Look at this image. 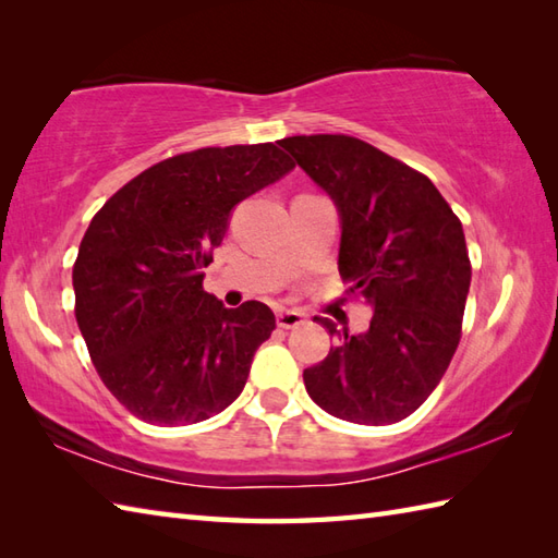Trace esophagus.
I'll use <instances>...</instances> for the list:
<instances>
[{"label": "esophagus", "instance_id": "1", "mask_svg": "<svg viewBox=\"0 0 558 558\" xmlns=\"http://www.w3.org/2000/svg\"><path fill=\"white\" fill-rule=\"evenodd\" d=\"M276 322H278L280 328H288L290 330V328L302 326L304 324V316L300 312H280Z\"/></svg>", "mask_w": 558, "mask_h": 558}]
</instances>
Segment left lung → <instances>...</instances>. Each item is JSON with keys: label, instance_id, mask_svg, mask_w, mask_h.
I'll use <instances>...</instances> for the list:
<instances>
[{"label": "left lung", "instance_id": "obj_1", "mask_svg": "<svg viewBox=\"0 0 558 558\" xmlns=\"http://www.w3.org/2000/svg\"><path fill=\"white\" fill-rule=\"evenodd\" d=\"M280 146L336 201L340 276L374 306L366 333L345 328L304 369L306 393L338 420L396 424L432 396L462 336L472 266L460 218L429 177L362 138L288 136ZM314 322L338 333L330 318Z\"/></svg>", "mask_w": 558, "mask_h": 558}]
</instances>
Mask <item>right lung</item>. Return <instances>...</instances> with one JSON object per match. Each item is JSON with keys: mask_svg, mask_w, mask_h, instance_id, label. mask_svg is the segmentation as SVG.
I'll return each mask as SVG.
<instances>
[{"mask_svg": "<svg viewBox=\"0 0 558 558\" xmlns=\"http://www.w3.org/2000/svg\"><path fill=\"white\" fill-rule=\"evenodd\" d=\"M294 162L276 144L196 148L136 174L93 216L74 260V314L102 384L156 426L204 422L242 393L276 328L264 302L204 290L232 208Z\"/></svg>", "mask_w": 558, "mask_h": 558, "instance_id": "add662e5", "label": "right lung"}]
</instances>
